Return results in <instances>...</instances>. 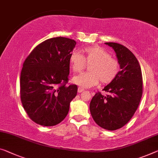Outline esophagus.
Listing matches in <instances>:
<instances>
[{"mask_svg":"<svg viewBox=\"0 0 158 158\" xmlns=\"http://www.w3.org/2000/svg\"><path fill=\"white\" fill-rule=\"evenodd\" d=\"M83 91H84V89L82 88V87H79L78 89H77V92H78L79 93H82V92H83Z\"/></svg>","mask_w":158,"mask_h":158,"instance_id":"esophagus-1","label":"esophagus"}]
</instances>
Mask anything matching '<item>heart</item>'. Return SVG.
Wrapping results in <instances>:
<instances>
[{"label":"heart","mask_w":158,"mask_h":158,"mask_svg":"<svg viewBox=\"0 0 158 158\" xmlns=\"http://www.w3.org/2000/svg\"><path fill=\"white\" fill-rule=\"evenodd\" d=\"M70 64L74 73L83 71L87 64L88 72L75 77L73 82L82 88L93 87L100 81L101 84L110 83L118 76L120 64L117 59L111 57L108 52L99 46L85 48L82 54L73 52L70 55Z\"/></svg>","instance_id":"b5f03b06"}]
</instances>
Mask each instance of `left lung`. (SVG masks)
Segmentation results:
<instances>
[{
    "label": "left lung",
    "mask_w": 158,
    "mask_h": 158,
    "mask_svg": "<svg viewBox=\"0 0 158 158\" xmlns=\"http://www.w3.org/2000/svg\"><path fill=\"white\" fill-rule=\"evenodd\" d=\"M105 44L114 48L121 70L103 89L110 94L104 96L97 93L89 104V110L97 124L114 131L125 126L134 115L143 94V77L139 63L128 48L117 43Z\"/></svg>",
    "instance_id": "8db88e82"
}]
</instances>
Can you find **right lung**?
<instances>
[{"instance_id":"right-lung-1","label":"right lung","mask_w":158,"mask_h":158,"mask_svg":"<svg viewBox=\"0 0 158 158\" xmlns=\"http://www.w3.org/2000/svg\"><path fill=\"white\" fill-rule=\"evenodd\" d=\"M76 41L48 39L38 44L23 64L20 98L27 114L37 124L53 127L64 119L77 86L69 82L70 55Z\"/></svg>"}]
</instances>
